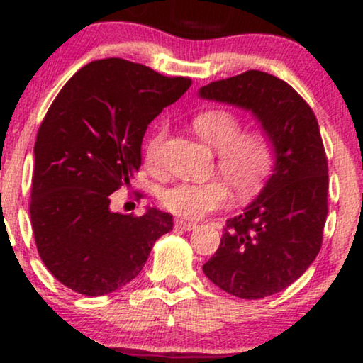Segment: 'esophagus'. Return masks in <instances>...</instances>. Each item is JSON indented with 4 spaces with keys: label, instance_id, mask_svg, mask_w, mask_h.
<instances>
[{
    "label": "esophagus",
    "instance_id": "obj_1",
    "mask_svg": "<svg viewBox=\"0 0 363 363\" xmlns=\"http://www.w3.org/2000/svg\"><path fill=\"white\" fill-rule=\"evenodd\" d=\"M176 225L179 228H181V230H194L196 228V223H193V222H187V220H177L176 222Z\"/></svg>",
    "mask_w": 363,
    "mask_h": 363
}]
</instances>
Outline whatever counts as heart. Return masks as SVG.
<instances>
[{
	"mask_svg": "<svg viewBox=\"0 0 363 363\" xmlns=\"http://www.w3.org/2000/svg\"><path fill=\"white\" fill-rule=\"evenodd\" d=\"M194 131L216 150V170L239 196L261 189L273 170V141L261 129L242 131V121L228 109H206L193 118ZM167 128L160 126L145 147L148 167H157ZM160 205L170 213L184 218L222 208L228 201V187L222 179L205 182H176L160 191Z\"/></svg>",
	"mask_w": 363,
	"mask_h": 363,
	"instance_id": "heart-1",
	"label": "heart"
}]
</instances>
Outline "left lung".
<instances>
[{"instance_id":"left-lung-1","label":"left lung","mask_w":363,"mask_h":363,"mask_svg":"<svg viewBox=\"0 0 363 363\" xmlns=\"http://www.w3.org/2000/svg\"><path fill=\"white\" fill-rule=\"evenodd\" d=\"M199 97L251 111L277 157L259 196L227 220L203 272L239 298L278 294L306 273L323 245L329 181L318 119L289 83L257 69L211 82Z\"/></svg>"}]
</instances>
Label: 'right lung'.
Returning a JSON list of instances; mask_svg holds the SVG:
<instances>
[{
	"label": "right lung",
	"instance_id": "add662e5",
	"mask_svg": "<svg viewBox=\"0 0 363 363\" xmlns=\"http://www.w3.org/2000/svg\"><path fill=\"white\" fill-rule=\"evenodd\" d=\"M119 57L91 61L66 82L37 131L30 222L45 268L86 297L138 277L172 215L111 211V194L141 165L148 124L191 86ZM141 198V194H138Z\"/></svg>",
	"mask_w": 363,
	"mask_h": 363
}]
</instances>
